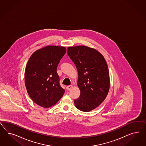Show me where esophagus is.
<instances>
[{"instance_id":"34e87169","label":"esophagus","mask_w":146,"mask_h":146,"mask_svg":"<svg viewBox=\"0 0 146 146\" xmlns=\"http://www.w3.org/2000/svg\"><path fill=\"white\" fill-rule=\"evenodd\" d=\"M72 88H73V86H72V85L67 86V90H71V89Z\"/></svg>"}]
</instances>
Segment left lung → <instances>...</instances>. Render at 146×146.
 I'll list each match as a JSON object with an SVG mask.
<instances>
[{
  "instance_id": "1",
  "label": "left lung",
  "mask_w": 146,
  "mask_h": 146,
  "mask_svg": "<svg viewBox=\"0 0 146 146\" xmlns=\"http://www.w3.org/2000/svg\"><path fill=\"white\" fill-rule=\"evenodd\" d=\"M67 53L78 72L79 98L74 100L78 109L89 112L106 99L110 88V76L106 59L96 49L84 45L70 46Z\"/></svg>"
}]
</instances>
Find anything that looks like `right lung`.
Listing matches in <instances>:
<instances>
[{
    "label": "right lung",
    "mask_w": 146,
    "mask_h": 146,
    "mask_svg": "<svg viewBox=\"0 0 146 146\" xmlns=\"http://www.w3.org/2000/svg\"><path fill=\"white\" fill-rule=\"evenodd\" d=\"M66 52L64 46L48 45L36 50L29 58L25 85L29 96L37 105L45 108L53 106L65 93L59 84L57 68Z\"/></svg>",
    "instance_id": "1"
}]
</instances>
